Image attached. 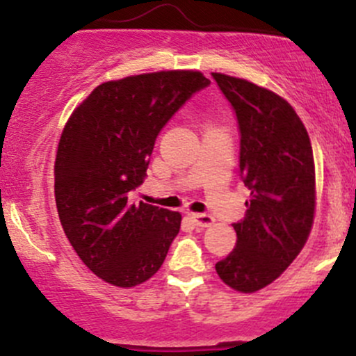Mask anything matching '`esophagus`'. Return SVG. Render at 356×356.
<instances>
[{"label":"esophagus","mask_w":356,"mask_h":356,"mask_svg":"<svg viewBox=\"0 0 356 356\" xmlns=\"http://www.w3.org/2000/svg\"><path fill=\"white\" fill-rule=\"evenodd\" d=\"M190 218H192L193 222H195L197 226H200V228H207V226H211L212 222H214V218L209 214H190Z\"/></svg>","instance_id":"obj_1"}]
</instances>
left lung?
Returning a JSON list of instances; mask_svg holds the SVG:
<instances>
[{
  "instance_id": "1",
  "label": "left lung",
  "mask_w": 356,
  "mask_h": 356,
  "mask_svg": "<svg viewBox=\"0 0 356 356\" xmlns=\"http://www.w3.org/2000/svg\"><path fill=\"white\" fill-rule=\"evenodd\" d=\"M240 130V177L250 190L236 245L216 273L241 293L266 288L296 259L315 209V168L309 134L295 109L270 90L212 73Z\"/></svg>"
}]
</instances>
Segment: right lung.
Returning <instances> with one entry per match:
<instances>
[{
  "label": "right lung",
  "mask_w": 356,
  "mask_h": 356,
  "mask_svg": "<svg viewBox=\"0 0 356 356\" xmlns=\"http://www.w3.org/2000/svg\"><path fill=\"white\" fill-rule=\"evenodd\" d=\"M209 83L186 70L106 82L65 124L54 164L58 214L73 250L106 283L137 286L163 266L181 216L130 205L128 193L144 183L161 130Z\"/></svg>",
  "instance_id": "right-lung-1"
}]
</instances>
